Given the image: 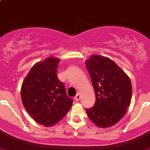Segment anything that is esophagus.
<instances>
[{
	"label": "esophagus",
	"mask_w": 150,
	"mask_h": 150,
	"mask_svg": "<svg viewBox=\"0 0 150 150\" xmlns=\"http://www.w3.org/2000/svg\"><path fill=\"white\" fill-rule=\"evenodd\" d=\"M80 98H81V95H80V94H79V93H78L77 95L75 97V100H76V101H79V100H80Z\"/></svg>",
	"instance_id": "obj_1"
}]
</instances>
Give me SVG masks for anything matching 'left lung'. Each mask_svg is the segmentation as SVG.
Masks as SVG:
<instances>
[{
	"instance_id": "obj_1",
	"label": "left lung",
	"mask_w": 150,
	"mask_h": 150,
	"mask_svg": "<svg viewBox=\"0 0 150 150\" xmlns=\"http://www.w3.org/2000/svg\"><path fill=\"white\" fill-rule=\"evenodd\" d=\"M85 65L96 96L94 107L86 110L87 115L98 127H110L127 112L131 102V81L108 57L92 55Z\"/></svg>"
}]
</instances>
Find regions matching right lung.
Segmentation results:
<instances>
[{
  "label": "right lung",
  "mask_w": 150,
  "mask_h": 150,
  "mask_svg": "<svg viewBox=\"0 0 150 150\" xmlns=\"http://www.w3.org/2000/svg\"><path fill=\"white\" fill-rule=\"evenodd\" d=\"M60 59L50 56L35 64L21 86V99L26 111L39 124L52 127L65 117L72 106L57 77Z\"/></svg>",
  "instance_id": "obj_1"
}]
</instances>
